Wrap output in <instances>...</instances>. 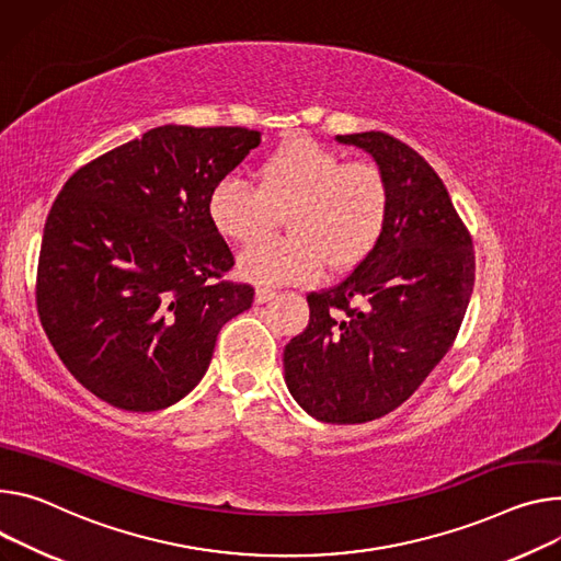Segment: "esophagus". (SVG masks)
Masks as SVG:
<instances>
[{"label":"esophagus","mask_w":561,"mask_h":561,"mask_svg":"<svg viewBox=\"0 0 561 561\" xmlns=\"http://www.w3.org/2000/svg\"><path fill=\"white\" fill-rule=\"evenodd\" d=\"M275 288H268V286H260L257 293H254V301L257 304H264V301H271L275 297Z\"/></svg>","instance_id":"1"}]
</instances>
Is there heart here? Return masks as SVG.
Segmentation results:
<instances>
[{
  "label": "heart",
  "instance_id": "obj_1",
  "mask_svg": "<svg viewBox=\"0 0 561 561\" xmlns=\"http://www.w3.org/2000/svg\"><path fill=\"white\" fill-rule=\"evenodd\" d=\"M391 210V185L369 159L346 161L337 149L295 136L257 170V187L224 176L208 196L213 228L241 245L266 239L286 217L290 237L245 250L243 277L260 284L316 282L358 268L376 250Z\"/></svg>",
  "mask_w": 561,
  "mask_h": 561
}]
</instances>
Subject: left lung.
Listing matches in <instances>:
<instances>
[{
    "label": "left lung",
    "instance_id": "obj_1",
    "mask_svg": "<svg viewBox=\"0 0 561 561\" xmlns=\"http://www.w3.org/2000/svg\"><path fill=\"white\" fill-rule=\"evenodd\" d=\"M367 149L391 185L369 257L309 293V327L284 348L293 398L324 423H367L410 398L456 340L474 286L472 234L432 165L385 131L337 136Z\"/></svg>",
    "mask_w": 561,
    "mask_h": 561
}]
</instances>
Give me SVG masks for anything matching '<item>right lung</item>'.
Listing matches in <instances>:
<instances>
[{
  "label": "right lung",
  "instance_id": "right-lung-1",
  "mask_svg": "<svg viewBox=\"0 0 561 561\" xmlns=\"http://www.w3.org/2000/svg\"><path fill=\"white\" fill-rule=\"evenodd\" d=\"M260 131L149 129L76 170L44 224L35 304L73 378L127 412H157L206 374L217 335L254 288L226 275L234 257L208 196Z\"/></svg>",
  "mask_w": 561,
  "mask_h": 561
}]
</instances>
